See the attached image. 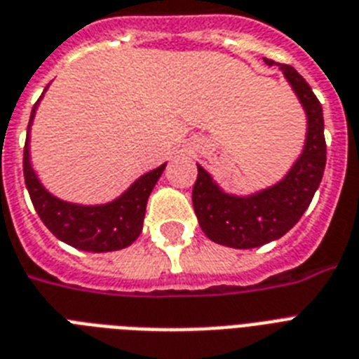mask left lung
I'll return each instance as SVG.
<instances>
[{
	"mask_svg": "<svg viewBox=\"0 0 359 359\" xmlns=\"http://www.w3.org/2000/svg\"><path fill=\"white\" fill-rule=\"evenodd\" d=\"M272 67V59H264ZM307 115L306 145L283 180L266 190L238 197L225 194L212 177L197 165L191 191L194 210L203 233L216 244L250 250L278 240L298 224L309 207L326 168L323 106L311 87L290 65H279Z\"/></svg>",
	"mask_w": 359,
	"mask_h": 359,
	"instance_id": "obj_1",
	"label": "left lung"
}]
</instances>
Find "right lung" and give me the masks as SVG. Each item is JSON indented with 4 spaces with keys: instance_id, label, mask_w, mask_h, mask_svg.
<instances>
[{
    "instance_id": "1",
    "label": "right lung",
    "mask_w": 359,
    "mask_h": 359,
    "mask_svg": "<svg viewBox=\"0 0 359 359\" xmlns=\"http://www.w3.org/2000/svg\"><path fill=\"white\" fill-rule=\"evenodd\" d=\"M41 100V98H39ZM39 104V102H36ZM36 104L31 109L29 126L35 117ZM29 126L24 147V179L31 203L48 229L65 244L83 251H117L130 245L143 229L147 199L156 180L162 177L165 163L141 175L123 196L106 205H74L52 196L36 179L29 162Z\"/></svg>"
}]
</instances>
